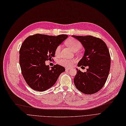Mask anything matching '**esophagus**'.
Returning a JSON list of instances; mask_svg holds the SVG:
<instances>
[{"label":"esophagus","mask_w":126,"mask_h":126,"mask_svg":"<svg viewBox=\"0 0 126 126\" xmlns=\"http://www.w3.org/2000/svg\"><path fill=\"white\" fill-rule=\"evenodd\" d=\"M65 69H66V71H69V70H71V68H69V67H66V68H65Z\"/></svg>","instance_id":"obj_1"}]
</instances>
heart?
I'll return each instance as SVG.
<instances>
[{
  "mask_svg": "<svg viewBox=\"0 0 126 126\" xmlns=\"http://www.w3.org/2000/svg\"><path fill=\"white\" fill-rule=\"evenodd\" d=\"M66 44L67 46H69V47L71 48V49L73 50L74 51L75 50H78L81 47V44L80 42L73 38L69 39L67 41ZM60 50H61V46H58L55 49V54H57L59 53ZM74 62H75V61L74 60H69L65 58L61 59L58 61V63L66 67L72 66L73 63H74Z\"/></svg>",
  "mask_w": 126,
  "mask_h": 126,
  "instance_id": "heart-1",
  "label": "heart"
}]
</instances>
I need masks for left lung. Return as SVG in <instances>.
Segmentation results:
<instances>
[{"label":"left lung","mask_w":126,"mask_h":126,"mask_svg":"<svg viewBox=\"0 0 126 126\" xmlns=\"http://www.w3.org/2000/svg\"><path fill=\"white\" fill-rule=\"evenodd\" d=\"M72 36L79 41L85 49L78 66L89 67L84 73L76 68L74 84L77 89L83 94H94L102 89L108 79L110 67L109 50L104 41L97 37Z\"/></svg>","instance_id":"8db88e82"}]
</instances>
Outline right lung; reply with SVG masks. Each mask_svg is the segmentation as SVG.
I'll list each match as a JSON object with an SVG mask.
<instances>
[{
  "mask_svg": "<svg viewBox=\"0 0 126 126\" xmlns=\"http://www.w3.org/2000/svg\"><path fill=\"white\" fill-rule=\"evenodd\" d=\"M37 34L23 41L20 49L19 62L22 75L32 89L44 91L53 86L65 68L56 64L50 68L45 61L53 60L57 47L67 38Z\"/></svg>",
  "mask_w": 126,
  "mask_h": 126,
  "instance_id": "1",
  "label": "right lung"
}]
</instances>
